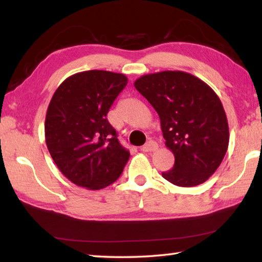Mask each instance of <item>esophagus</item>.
Wrapping results in <instances>:
<instances>
[{
  "instance_id": "34e87169",
  "label": "esophagus",
  "mask_w": 262,
  "mask_h": 262,
  "mask_svg": "<svg viewBox=\"0 0 262 262\" xmlns=\"http://www.w3.org/2000/svg\"><path fill=\"white\" fill-rule=\"evenodd\" d=\"M157 148H158V145H157L156 142L150 140L143 145V147L141 148V150H142V151H144V152H149V151H155V150H156Z\"/></svg>"
}]
</instances>
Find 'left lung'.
<instances>
[{"label": "left lung", "mask_w": 262, "mask_h": 262, "mask_svg": "<svg viewBox=\"0 0 262 262\" xmlns=\"http://www.w3.org/2000/svg\"><path fill=\"white\" fill-rule=\"evenodd\" d=\"M134 86L161 119L166 147L174 165L163 178L180 187H193L221 165L229 145L223 105L214 90L185 72H161L136 79Z\"/></svg>", "instance_id": "left-lung-1"}]
</instances>
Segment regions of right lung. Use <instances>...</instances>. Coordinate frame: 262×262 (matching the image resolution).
Masks as SVG:
<instances>
[{
  "label": "right lung",
  "instance_id": "obj_1",
  "mask_svg": "<svg viewBox=\"0 0 262 262\" xmlns=\"http://www.w3.org/2000/svg\"><path fill=\"white\" fill-rule=\"evenodd\" d=\"M127 83L122 74L88 70L64 79L53 95L46 144L56 166L75 185L101 189L122 173L130 154L106 115Z\"/></svg>",
  "mask_w": 262,
  "mask_h": 262
}]
</instances>
